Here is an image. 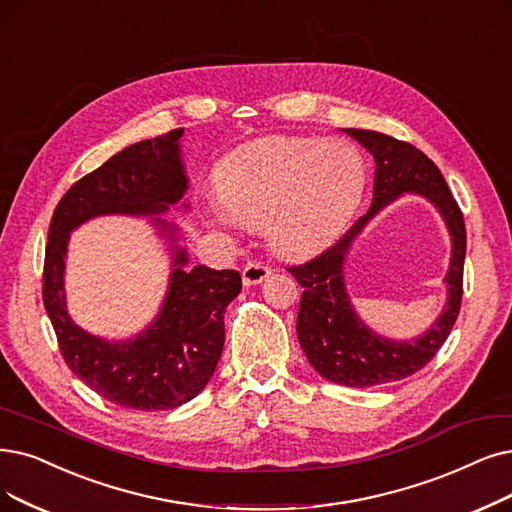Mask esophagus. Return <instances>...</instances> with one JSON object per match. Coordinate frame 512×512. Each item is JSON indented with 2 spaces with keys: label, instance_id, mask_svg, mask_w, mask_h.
<instances>
[{
  "label": "esophagus",
  "instance_id": "obj_1",
  "mask_svg": "<svg viewBox=\"0 0 512 512\" xmlns=\"http://www.w3.org/2000/svg\"><path fill=\"white\" fill-rule=\"evenodd\" d=\"M269 275H271V269L267 267V264H262V262H248L243 267V271H241V279H243L245 288L262 283Z\"/></svg>",
  "mask_w": 512,
  "mask_h": 512
}]
</instances>
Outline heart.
<instances>
[{"label": "heart", "mask_w": 512, "mask_h": 512, "mask_svg": "<svg viewBox=\"0 0 512 512\" xmlns=\"http://www.w3.org/2000/svg\"><path fill=\"white\" fill-rule=\"evenodd\" d=\"M218 222L267 227L281 254L300 256L334 239L365 187V163L346 142L269 136L243 145L218 170Z\"/></svg>", "instance_id": "heart-1"}]
</instances>
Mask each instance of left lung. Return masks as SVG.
<instances>
[{"label": "left lung", "instance_id": "8db88e82", "mask_svg": "<svg viewBox=\"0 0 512 512\" xmlns=\"http://www.w3.org/2000/svg\"><path fill=\"white\" fill-rule=\"evenodd\" d=\"M344 132L370 151L376 161L372 206L325 252L288 271L304 290L296 334L306 359L325 380L367 388L416 374L437 355L452 332L462 302L466 229L443 174L420 149L372 130L346 128ZM403 192L426 196L440 210L453 237V258L445 279L448 302L432 330L412 341H388L372 333L354 313L341 267L345 252L364 224Z\"/></svg>", "mask_w": 512, "mask_h": 512}]
</instances>
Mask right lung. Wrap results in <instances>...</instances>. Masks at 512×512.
I'll return each mask as SVG.
<instances>
[{
    "instance_id": "right-lung-1",
    "label": "right lung",
    "mask_w": 512,
    "mask_h": 512,
    "mask_svg": "<svg viewBox=\"0 0 512 512\" xmlns=\"http://www.w3.org/2000/svg\"><path fill=\"white\" fill-rule=\"evenodd\" d=\"M182 128L119 151L58 201L44 260V306L69 370L115 405L140 412L172 410L210 382L224 346V311L241 292L237 271L187 269L178 227L151 222L172 241V273L161 309L138 336L109 342L81 330L67 313L65 258L71 231L96 216H157L182 199L189 178L180 159ZM185 208H189L185 203Z\"/></svg>"
}]
</instances>
